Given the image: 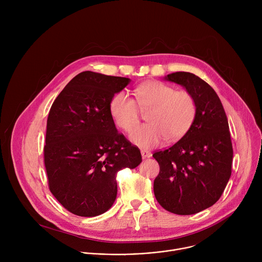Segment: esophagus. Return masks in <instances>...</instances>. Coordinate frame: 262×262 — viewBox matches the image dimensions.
<instances>
[{
  "instance_id": "esophagus-1",
  "label": "esophagus",
  "mask_w": 262,
  "mask_h": 262,
  "mask_svg": "<svg viewBox=\"0 0 262 262\" xmlns=\"http://www.w3.org/2000/svg\"><path fill=\"white\" fill-rule=\"evenodd\" d=\"M141 155H142V158H143V159H148V158H150V157L152 156V154H151L150 151L145 150V149H142V150H141Z\"/></svg>"
}]
</instances>
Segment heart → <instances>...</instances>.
Here are the masks:
<instances>
[{
    "label": "heart",
    "instance_id": "1",
    "mask_svg": "<svg viewBox=\"0 0 262 262\" xmlns=\"http://www.w3.org/2000/svg\"><path fill=\"white\" fill-rule=\"evenodd\" d=\"M136 99L125 92L116 94L110 104L115 123L130 132L140 121V107L150 110L148 124L138 126L130 135V141L142 147L152 148L167 139H180L190 128L196 114V103L186 91H175L161 82H149L136 89Z\"/></svg>",
    "mask_w": 262,
    "mask_h": 262
}]
</instances>
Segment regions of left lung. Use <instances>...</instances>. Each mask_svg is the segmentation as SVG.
I'll list each match as a JSON object with an SVG mask.
<instances>
[{
    "label": "left lung",
    "instance_id": "left-lung-1",
    "mask_svg": "<svg viewBox=\"0 0 262 262\" xmlns=\"http://www.w3.org/2000/svg\"><path fill=\"white\" fill-rule=\"evenodd\" d=\"M196 103L195 118L185 135L166 150L154 154L160 173L154 182L158 202L176 214H194L212 206L231 176L233 149L229 124L215 91L191 72L168 74Z\"/></svg>",
    "mask_w": 262,
    "mask_h": 262
}]
</instances>
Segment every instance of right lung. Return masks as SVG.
I'll return each instance as SVG.
<instances>
[{
  "mask_svg": "<svg viewBox=\"0 0 262 262\" xmlns=\"http://www.w3.org/2000/svg\"><path fill=\"white\" fill-rule=\"evenodd\" d=\"M130 79L84 71L55 99L48 117L45 165L55 198L70 212L96 216L117 197L118 171L138 167L139 148L119 134L110 104Z\"/></svg>",
  "mask_w": 262,
  "mask_h": 262,
  "instance_id": "add662e5",
  "label": "right lung"
}]
</instances>
